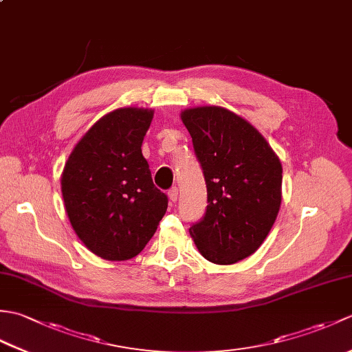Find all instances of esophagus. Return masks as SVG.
Wrapping results in <instances>:
<instances>
[{
    "label": "esophagus",
    "mask_w": 352,
    "mask_h": 352,
    "mask_svg": "<svg viewBox=\"0 0 352 352\" xmlns=\"http://www.w3.org/2000/svg\"><path fill=\"white\" fill-rule=\"evenodd\" d=\"M168 197H169V199L172 201V203H175L177 198H178V189H177V188H172V189L168 192Z\"/></svg>",
    "instance_id": "34e87169"
}]
</instances>
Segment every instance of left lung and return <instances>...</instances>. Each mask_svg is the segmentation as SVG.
<instances>
[{"label": "left lung", "mask_w": 352, "mask_h": 352, "mask_svg": "<svg viewBox=\"0 0 352 352\" xmlns=\"http://www.w3.org/2000/svg\"><path fill=\"white\" fill-rule=\"evenodd\" d=\"M180 118L207 184L206 216L189 233L208 261L237 263L258 250L280 212L281 162L263 134L228 109L192 107Z\"/></svg>", "instance_id": "obj_1"}]
</instances>
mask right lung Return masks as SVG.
Returning a JSON list of instances; mask_svg holds the SVG:
<instances>
[{"mask_svg": "<svg viewBox=\"0 0 352 352\" xmlns=\"http://www.w3.org/2000/svg\"><path fill=\"white\" fill-rule=\"evenodd\" d=\"M153 109L121 107L100 118L74 146L62 172L71 226L95 256L136 257L166 213L168 197L153 183L142 154Z\"/></svg>", "mask_w": 352, "mask_h": 352, "instance_id": "obj_1", "label": "right lung"}]
</instances>
